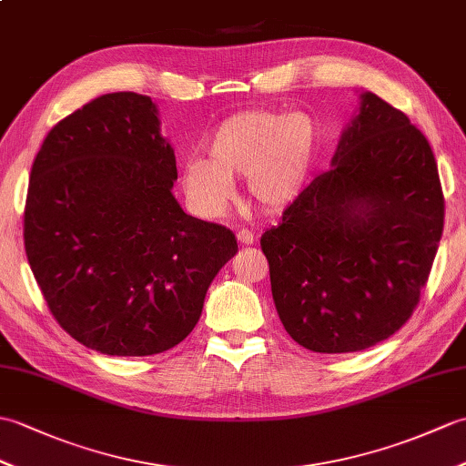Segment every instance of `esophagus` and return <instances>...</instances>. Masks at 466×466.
Returning <instances> with one entry per match:
<instances>
[{"mask_svg":"<svg viewBox=\"0 0 466 466\" xmlns=\"http://www.w3.org/2000/svg\"><path fill=\"white\" fill-rule=\"evenodd\" d=\"M236 238H238V242L244 244V246L254 244V240H256V236H254L250 230H244V228L236 232Z\"/></svg>","mask_w":466,"mask_h":466,"instance_id":"34e87169","label":"esophagus"}]
</instances>
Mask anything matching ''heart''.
<instances>
[{
  "mask_svg": "<svg viewBox=\"0 0 466 466\" xmlns=\"http://www.w3.org/2000/svg\"><path fill=\"white\" fill-rule=\"evenodd\" d=\"M204 157L182 167V188L204 218H218L234 198V178L264 208L294 202L311 177L319 150L318 123L306 113L242 111L214 128Z\"/></svg>",
  "mask_w": 466,
  "mask_h": 466,
  "instance_id": "obj_1",
  "label": "heart"
}]
</instances>
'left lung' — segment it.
<instances>
[{
  "label": "left lung",
  "instance_id": "8db88e82",
  "mask_svg": "<svg viewBox=\"0 0 466 466\" xmlns=\"http://www.w3.org/2000/svg\"><path fill=\"white\" fill-rule=\"evenodd\" d=\"M360 99L331 168L259 240L278 316L316 353L361 351L403 326L445 222L425 135L375 93Z\"/></svg>",
  "mask_w": 466,
  "mask_h": 466
}]
</instances>
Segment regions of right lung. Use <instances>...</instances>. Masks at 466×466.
<instances>
[{
  "label": "right lung",
  "mask_w": 466,
  "mask_h": 466,
  "mask_svg": "<svg viewBox=\"0 0 466 466\" xmlns=\"http://www.w3.org/2000/svg\"><path fill=\"white\" fill-rule=\"evenodd\" d=\"M177 177L147 95H103L43 140L25 200V254L53 318L85 348L118 357L175 348L238 252L226 226L180 208Z\"/></svg>",
  "instance_id": "right-lung-1"
}]
</instances>
